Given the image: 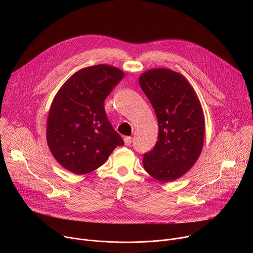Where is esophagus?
Returning <instances> with one entry per match:
<instances>
[{
	"instance_id": "obj_1",
	"label": "esophagus",
	"mask_w": 253,
	"mask_h": 253,
	"mask_svg": "<svg viewBox=\"0 0 253 253\" xmlns=\"http://www.w3.org/2000/svg\"><path fill=\"white\" fill-rule=\"evenodd\" d=\"M131 142H132V137H130V136L124 137V143H125L126 146H129L130 144H131Z\"/></svg>"
}]
</instances>
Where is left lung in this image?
I'll list each match as a JSON object with an SVG mask.
<instances>
[{
	"mask_svg": "<svg viewBox=\"0 0 253 253\" xmlns=\"http://www.w3.org/2000/svg\"><path fill=\"white\" fill-rule=\"evenodd\" d=\"M139 85L153 106L159 129L154 148L144 154V169L161 182L174 181L195 164L203 147L200 101L187 79L170 69L144 72Z\"/></svg>",
	"mask_w": 253,
	"mask_h": 253,
	"instance_id": "obj_1",
	"label": "left lung"
}]
</instances>
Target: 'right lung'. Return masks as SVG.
Returning <instances> with one entry per match:
<instances>
[{
    "label": "right lung",
    "mask_w": 253,
    "mask_h": 253,
    "mask_svg": "<svg viewBox=\"0 0 253 253\" xmlns=\"http://www.w3.org/2000/svg\"><path fill=\"white\" fill-rule=\"evenodd\" d=\"M123 77L119 68L90 66L72 75L54 97L46 138L54 158L68 171L90 173L124 144L104 109L106 97Z\"/></svg>",
    "instance_id": "obj_1"
}]
</instances>
